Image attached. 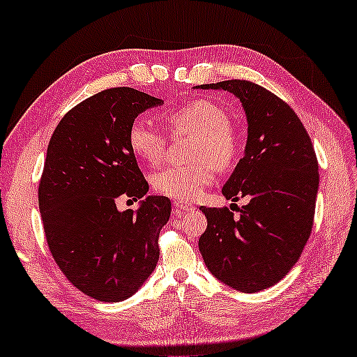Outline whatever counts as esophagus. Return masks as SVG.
Wrapping results in <instances>:
<instances>
[{"instance_id": "1", "label": "esophagus", "mask_w": 357, "mask_h": 357, "mask_svg": "<svg viewBox=\"0 0 357 357\" xmlns=\"http://www.w3.org/2000/svg\"><path fill=\"white\" fill-rule=\"evenodd\" d=\"M192 208V205L189 203H183V202H174V211L176 213H184V211H189Z\"/></svg>"}]
</instances>
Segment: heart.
I'll list each match as a JSON object with an SVG mask.
<instances>
[{"instance_id":"obj_1","label":"heart","mask_w":357,"mask_h":357,"mask_svg":"<svg viewBox=\"0 0 357 357\" xmlns=\"http://www.w3.org/2000/svg\"><path fill=\"white\" fill-rule=\"evenodd\" d=\"M165 122L172 132L195 135L190 152L195 163L158 169L152 176V185L158 194L174 200L199 199L213 184L214 167L227 169L238 154V137L230 126L227 111L209 100H192L168 112ZM127 141L135 155L152 165L165 157V135L144 119H135L132 122Z\"/></svg>"}]
</instances>
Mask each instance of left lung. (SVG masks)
<instances>
[{
  "label": "left lung",
  "mask_w": 357,
  "mask_h": 357,
  "mask_svg": "<svg viewBox=\"0 0 357 357\" xmlns=\"http://www.w3.org/2000/svg\"><path fill=\"white\" fill-rule=\"evenodd\" d=\"M241 101L248 122L245 155L222 188L234 209H200L208 227L199 250L208 270L240 292H259L284 278L301 257L313 227L318 160L301 119L267 89L250 81L203 84ZM235 205V203H234Z\"/></svg>",
  "instance_id": "obj_1"
}]
</instances>
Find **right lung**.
<instances>
[{
    "mask_svg": "<svg viewBox=\"0 0 357 357\" xmlns=\"http://www.w3.org/2000/svg\"><path fill=\"white\" fill-rule=\"evenodd\" d=\"M160 105L132 87L107 89L66 112L49 141L38 190L49 250L71 284L100 302L132 297L158 262L172 202L146 195L127 133ZM121 195L144 199L137 212L118 211Z\"/></svg>",
    "mask_w": 357,
    "mask_h": 357,
    "instance_id": "add662e5",
    "label": "right lung"
}]
</instances>
